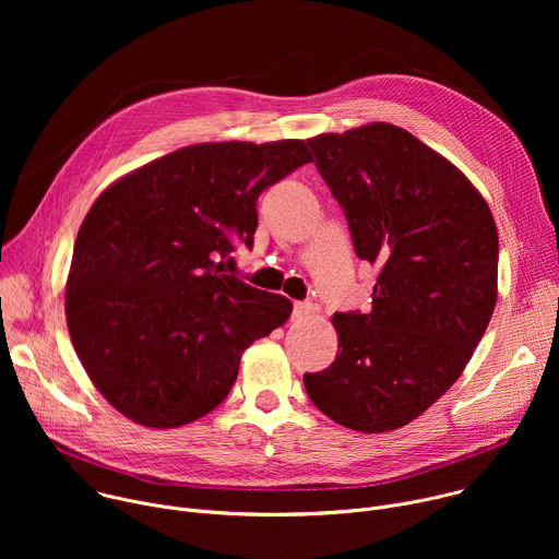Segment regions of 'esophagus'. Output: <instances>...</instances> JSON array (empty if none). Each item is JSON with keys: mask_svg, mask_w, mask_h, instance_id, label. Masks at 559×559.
<instances>
[{"mask_svg": "<svg viewBox=\"0 0 559 559\" xmlns=\"http://www.w3.org/2000/svg\"><path fill=\"white\" fill-rule=\"evenodd\" d=\"M313 311H316V307H313L311 302L302 300V302H296V305H294L292 318H294V321H305V318H309Z\"/></svg>", "mask_w": 559, "mask_h": 559, "instance_id": "1", "label": "esophagus"}]
</instances>
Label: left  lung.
Segmentation results:
<instances>
[{
  "label": "left lung",
  "mask_w": 559,
  "mask_h": 559,
  "mask_svg": "<svg viewBox=\"0 0 559 559\" xmlns=\"http://www.w3.org/2000/svg\"><path fill=\"white\" fill-rule=\"evenodd\" d=\"M376 265L371 309L334 313L336 360L302 382L343 427L382 433L427 412L460 378L491 321L498 229L483 194L444 156L391 123L307 141Z\"/></svg>",
  "instance_id": "obj_1"
}]
</instances>
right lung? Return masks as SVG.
I'll return each mask as SVG.
<instances>
[{"instance_id": "obj_1", "label": "right lung", "mask_w": 559, "mask_h": 559, "mask_svg": "<svg viewBox=\"0 0 559 559\" xmlns=\"http://www.w3.org/2000/svg\"><path fill=\"white\" fill-rule=\"evenodd\" d=\"M311 162L305 141L201 143L110 186L79 227L66 321L86 373L126 418L154 429L218 407L241 354L292 302L223 272L252 250L261 192Z\"/></svg>"}]
</instances>
